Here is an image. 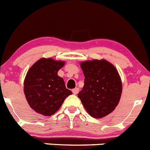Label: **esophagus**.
<instances>
[{"label": "esophagus", "instance_id": "esophagus-1", "mask_svg": "<svg viewBox=\"0 0 150 150\" xmlns=\"http://www.w3.org/2000/svg\"><path fill=\"white\" fill-rule=\"evenodd\" d=\"M78 92H79V88L76 87L75 88V89H72V92H73L74 95H77L78 93Z\"/></svg>", "mask_w": 150, "mask_h": 150}]
</instances>
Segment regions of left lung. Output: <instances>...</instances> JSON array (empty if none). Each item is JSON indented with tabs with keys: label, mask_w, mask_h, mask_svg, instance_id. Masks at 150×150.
<instances>
[{
	"label": "left lung",
	"mask_w": 150,
	"mask_h": 150,
	"mask_svg": "<svg viewBox=\"0 0 150 150\" xmlns=\"http://www.w3.org/2000/svg\"><path fill=\"white\" fill-rule=\"evenodd\" d=\"M84 86L78 93L82 104L92 117L101 118L115 109L121 99L122 82L113 64L107 60L81 62Z\"/></svg>",
	"instance_id": "1"
}]
</instances>
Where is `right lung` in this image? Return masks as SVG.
Returning a JSON list of instances; mask_svg holds the SVG:
<instances>
[{
    "mask_svg": "<svg viewBox=\"0 0 150 150\" xmlns=\"http://www.w3.org/2000/svg\"><path fill=\"white\" fill-rule=\"evenodd\" d=\"M65 64L63 61L42 58L29 68L23 82V92L30 107L45 116L54 114L67 96V89L58 72Z\"/></svg>",
    "mask_w": 150,
    "mask_h": 150,
    "instance_id": "obj_1",
    "label": "right lung"
}]
</instances>
